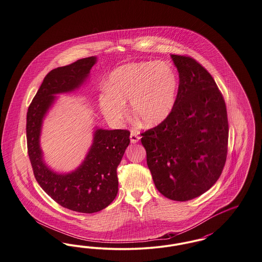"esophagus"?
<instances>
[{
	"instance_id": "1",
	"label": "esophagus",
	"mask_w": 262,
	"mask_h": 262,
	"mask_svg": "<svg viewBox=\"0 0 262 262\" xmlns=\"http://www.w3.org/2000/svg\"><path fill=\"white\" fill-rule=\"evenodd\" d=\"M130 141H132V143H137V141L139 140V136L137 135V132H135V130H132V133H130Z\"/></svg>"
}]
</instances>
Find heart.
<instances>
[{"label": "heart", "mask_w": 262, "mask_h": 262, "mask_svg": "<svg viewBox=\"0 0 262 262\" xmlns=\"http://www.w3.org/2000/svg\"><path fill=\"white\" fill-rule=\"evenodd\" d=\"M179 79L167 62L125 63L114 70L107 90L100 96L103 115L111 121H120L126 114L125 102L138 122L153 127L165 122L174 110Z\"/></svg>", "instance_id": "1"}]
</instances>
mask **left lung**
Masks as SVG:
<instances>
[{"instance_id": "8db88e82", "label": "left lung", "mask_w": 262, "mask_h": 262, "mask_svg": "<svg viewBox=\"0 0 262 262\" xmlns=\"http://www.w3.org/2000/svg\"><path fill=\"white\" fill-rule=\"evenodd\" d=\"M179 72L174 110L141 134L155 187L169 200L187 201L207 191L223 171L229 125L224 98L194 59L171 55Z\"/></svg>"}]
</instances>
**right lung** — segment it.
<instances>
[{
  "mask_svg": "<svg viewBox=\"0 0 262 262\" xmlns=\"http://www.w3.org/2000/svg\"><path fill=\"white\" fill-rule=\"evenodd\" d=\"M96 62V57H88L52 70L26 116L28 156L38 184L62 207L80 213L100 211L115 200L119 186L117 168L129 144V132L96 128L83 162L75 171L64 174L54 172L43 160L40 136L43 120L57 98L55 95L80 88Z\"/></svg>",
  "mask_w": 262,
  "mask_h": 262,
  "instance_id": "add662e5",
  "label": "right lung"
}]
</instances>
